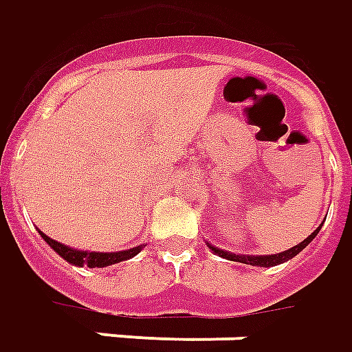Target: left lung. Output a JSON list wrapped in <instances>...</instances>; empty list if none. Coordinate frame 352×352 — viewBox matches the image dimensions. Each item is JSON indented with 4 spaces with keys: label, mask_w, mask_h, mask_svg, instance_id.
<instances>
[{
    "label": "left lung",
    "mask_w": 352,
    "mask_h": 352,
    "mask_svg": "<svg viewBox=\"0 0 352 352\" xmlns=\"http://www.w3.org/2000/svg\"><path fill=\"white\" fill-rule=\"evenodd\" d=\"M322 226H318V228L311 233V235L305 239V241H301L300 244H296V246H292L288 250L278 252V254H271V256H248V254H233V252L229 250H221V248H216V246H212L210 243L208 244V248H210L216 256H220V258H226V260L231 261H239V263H246V265H256V267H275L278 263H284V261L292 260L294 256H298L305 246H307L316 235H318V231H320Z\"/></svg>",
    "instance_id": "8db88e82"
}]
</instances>
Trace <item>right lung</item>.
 <instances>
[{"mask_svg":"<svg viewBox=\"0 0 352 352\" xmlns=\"http://www.w3.org/2000/svg\"><path fill=\"white\" fill-rule=\"evenodd\" d=\"M39 235L43 236V241L52 250L56 252L60 258L72 263V265H77V267H108V265H113V263H119V261L131 260L134 258L138 252L146 246V244H140V246H134V248H129V250L121 252H89V250H77V248H69L66 244L58 243V241H52L51 236H47L45 233L39 231Z\"/></svg>","mask_w":352,"mask_h":352,"instance_id":"add662e5","label":"right lung"}]
</instances>
